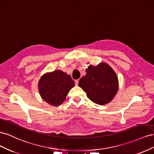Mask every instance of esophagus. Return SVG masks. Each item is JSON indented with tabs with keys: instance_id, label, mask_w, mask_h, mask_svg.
I'll return each mask as SVG.
<instances>
[{
	"instance_id": "esophagus-1",
	"label": "esophagus",
	"mask_w": 154,
	"mask_h": 154,
	"mask_svg": "<svg viewBox=\"0 0 154 154\" xmlns=\"http://www.w3.org/2000/svg\"><path fill=\"white\" fill-rule=\"evenodd\" d=\"M78 82H79V80H75V85H78Z\"/></svg>"
}]
</instances>
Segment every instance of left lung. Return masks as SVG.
<instances>
[{"label":"left lung","instance_id":"1","mask_svg":"<svg viewBox=\"0 0 154 154\" xmlns=\"http://www.w3.org/2000/svg\"><path fill=\"white\" fill-rule=\"evenodd\" d=\"M78 85L92 101L103 105L114 98L118 89V80L113 69L101 63L97 66H88L86 75L79 80Z\"/></svg>","mask_w":154,"mask_h":154}]
</instances>
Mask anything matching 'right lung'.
Masks as SVG:
<instances>
[{
    "mask_svg": "<svg viewBox=\"0 0 154 154\" xmlns=\"http://www.w3.org/2000/svg\"><path fill=\"white\" fill-rule=\"evenodd\" d=\"M74 86L71 77L59 70L42 77L38 83V90L41 97L48 103L58 106L64 101L68 92Z\"/></svg>",
    "mask_w": 154,
    "mask_h": 154,
    "instance_id": "add662e5",
    "label": "right lung"
}]
</instances>
